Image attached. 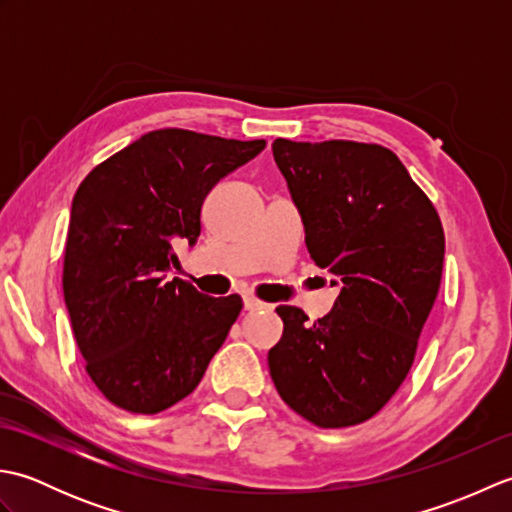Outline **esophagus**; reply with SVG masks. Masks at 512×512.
I'll return each instance as SVG.
<instances>
[{
	"instance_id": "esophagus-1",
	"label": "esophagus",
	"mask_w": 512,
	"mask_h": 512,
	"mask_svg": "<svg viewBox=\"0 0 512 512\" xmlns=\"http://www.w3.org/2000/svg\"><path fill=\"white\" fill-rule=\"evenodd\" d=\"M244 308L246 310H259V308H268L264 301H259L257 297L253 295H244Z\"/></svg>"
}]
</instances>
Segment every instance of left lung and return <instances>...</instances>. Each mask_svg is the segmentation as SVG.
<instances>
[{"instance_id":"8db88e82","label":"left lung","mask_w":512,"mask_h":512,"mask_svg":"<svg viewBox=\"0 0 512 512\" xmlns=\"http://www.w3.org/2000/svg\"><path fill=\"white\" fill-rule=\"evenodd\" d=\"M273 156L310 259L341 292L314 323L301 308H277L284 334L268 352L270 376L301 418L354 427L387 405L416 358L442 279L440 215L383 145L277 138Z\"/></svg>"}]
</instances>
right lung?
<instances>
[{
	"mask_svg": "<svg viewBox=\"0 0 512 512\" xmlns=\"http://www.w3.org/2000/svg\"><path fill=\"white\" fill-rule=\"evenodd\" d=\"M266 140H228L167 127L116 151L72 200L63 299L85 372L118 409L165 411L198 387L242 310L165 279L178 239L195 242L206 193Z\"/></svg>",
	"mask_w": 512,
	"mask_h": 512,
	"instance_id": "right-lung-1",
	"label": "right lung"
}]
</instances>
